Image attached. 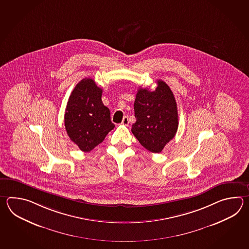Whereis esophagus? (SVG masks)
Returning a JSON list of instances; mask_svg holds the SVG:
<instances>
[{"mask_svg": "<svg viewBox=\"0 0 249 249\" xmlns=\"http://www.w3.org/2000/svg\"><path fill=\"white\" fill-rule=\"evenodd\" d=\"M121 124H122L123 125H128V124H129V119H128V117H124Z\"/></svg>", "mask_w": 249, "mask_h": 249, "instance_id": "esophagus-1", "label": "esophagus"}]
</instances>
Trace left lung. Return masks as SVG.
<instances>
[{
  "instance_id": "obj_1",
  "label": "left lung",
  "mask_w": 249,
  "mask_h": 249,
  "mask_svg": "<svg viewBox=\"0 0 249 249\" xmlns=\"http://www.w3.org/2000/svg\"><path fill=\"white\" fill-rule=\"evenodd\" d=\"M134 114L133 135L148 151L161 152L175 137L179 124L177 104L169 86L159 80L154 90L140 88L134 101Z\"/></svg>"
}]
</instances>
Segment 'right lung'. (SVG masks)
Here are the masks:
<instances>
[{
  "instance_id": "add662e5",
  "label": "right lung",
  "mask_w": 249,
  "mask_h": 249,
  "mask_svg": "<svg viewBox=\"0 0 249 249\" xmlns=\"http://www.w3.org/2000/svg\"><path fill=\"white\" fill-rule=\"evenodd\" d=\"M102 89L94 80H81L69 96L65 127L70 140L84 152H90L114 129L108 107L101 101Z\"/></svg>"
}]
</instances>
